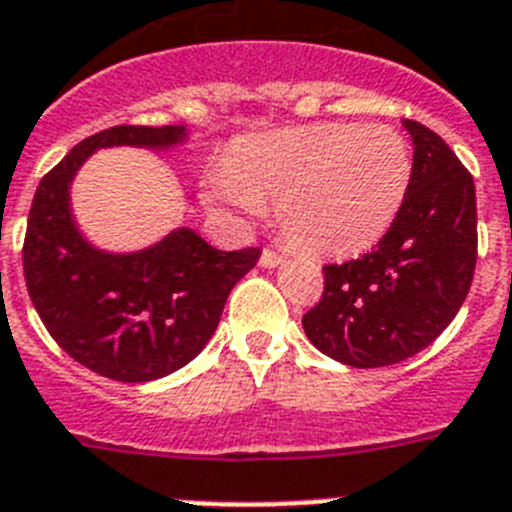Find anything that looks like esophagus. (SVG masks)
I'll return each mask as SVG.
<instances>
[{
	"mask_svg": "<svg viewBox=\"0 0 512 512\" xmlns=\"http://www.w3.org/2000/svg\"><path fill=\"white\" fill-rule=\"evenodd\" d=\"M281 262H283V255H278V252H275V250H268V247L262 250V255H260V265H262V268H278Z\"/></svg>",
	"mask_w": 512,
	"mask_h": 512,
	"instance_id": "1",
	"label": "esophagus"
}]
</instances>
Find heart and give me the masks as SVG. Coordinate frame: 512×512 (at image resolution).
Returning <instances> with one entry per match:
<instances>
[{
  "label": "heart",
  "instance_id": "heart-1",
  "mask_svg": "<svg viewBox=\"0 0 512 512\" xmlns=\"http://www.w3.org/2000/svg\"><path fill=\"white\" fill-rule=\"evenodd\" d=\"M410 182V146L391 126L311 123L237 144L203 195L239 219L275 201V221L288 242L342 255L363 250L394 224Z\"/></svg>",
  "mask_w": 512,
  "mask_h": 512
}]
</instances>
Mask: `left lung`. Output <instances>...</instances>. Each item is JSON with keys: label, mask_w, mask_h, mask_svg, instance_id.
<instances>
[{"label": "left lung", "mask_w": 512, "mask_h": 512, "mask_svg": "<svg viewBox=\"0 0 512 512\" xmlns=\"http://www.w3.org/2000/svg\"><path fill=\"white\" fill-rule=\"evenodd\" d=\"M412 182L368 255L324 265L322 301L304 314L311 345L353 368L407 361L459 314L477 265V193L446 141L417 121Z\"/></svg>", "instance_id": "left-lung-1"}]
</instances>
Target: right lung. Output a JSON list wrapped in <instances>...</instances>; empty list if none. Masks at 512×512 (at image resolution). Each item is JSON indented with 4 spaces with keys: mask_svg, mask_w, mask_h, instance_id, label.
<instances>
[{
    "mask_svg": "<svg viewBox=\"0 0 512 512\" xmlns=\"http://www.w3.org/2000/svg\"><path fill=\"white\" fill-rule=\"evenodd\" d=\"M185 126H115L84 139L35 190L22 247L30 301L77 363L123 384L170 376L201 353L219 327L231 288L260 250H216L180 226L136 252L100 250L79 231L71 182L100 149L167 151Z\"/></svg>",
    "mask_w": 512,
    "mask_h": 512,
    "instance_id": "add662e5",
    "label": "right lung"
}]
</instances>
